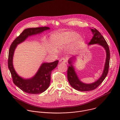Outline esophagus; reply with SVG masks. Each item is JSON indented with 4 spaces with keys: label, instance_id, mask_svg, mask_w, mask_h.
<instances>
[{
    "label": "esophagus",
    "instance_id": "34e87169",
    "mask_svg": "<svg viewBox=\"0 0 120 120\" xmlns=\"http://www.w3.org/2000/svg\"><path fill=\"white\" fill-rule=\"evenodd\" d=\"M66 62H67V59L65 58H64V57L60 59V60H59V62H60V63H66Z\"/></svg>",
    "mask_w": 120,
    "mask_h": 120
}]
</instances>
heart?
Here are the masks:
<instances>
[{
  "mask_svg": "<svg viewBox=\"0 0 120 120\" xmlns=\"http://www.w3.org/2000/svg\"><path fill=\"white\" fill-rule=\"evenodd\" d=\"M51 42L58 49L65 47L71 44V49L75 52L78 51L84 43V39L79 37V34L75 32L67 31L53 35L51 38ZM49 51L52 52H56V49L51 48Z\"/></svg>",
  "mask_w": 120,
  "mask_h": 120,
  "instance_id": "b5f03b06",
  "label": "heart"
}]
</instances>
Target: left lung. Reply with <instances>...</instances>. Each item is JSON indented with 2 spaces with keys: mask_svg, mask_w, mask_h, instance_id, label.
Listing matches in <instances>:
<instances>
[{
  "mask_svg": "<svg viewBox=\"0 0 120 120\" xmlns=\"http://www.w3.org/2000/svg\"><path fill=\"white\" fill-rule=\"evenodd\" d=\"M90 29L92 32L93 37L91 41L88 43V45L97 44L102 46L105 50L106 56L102 75L98 80L91 83H85L79 79L73 64H74V62L76 60V57H71L68 60V63L69 64L67 69V79L68 82L73 88L76 90L82 92L92 91L96 89L106 77L109 67L110 54L109 48L106 41L97 29L95 28H90Z\"/></svg>",
  "mask_w": 120,
  "mask_h": 120,
  "instance_id": "1",
  "label": "left lung"
}]
</instances>
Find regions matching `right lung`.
<instances>
[{
  "label": "right lung",
  "mask_w": 120,
  "mask_h": 120,
  "mask_svg": "<svg viewBox=\"0 0 120 120\" xmlns=\"http://www.w3.org/2000/svg\"><path fill=\"white\" fill-rule=\"evenodd\" d=\"M49 29L50 28L46 26L26 28L14 40L10 45L8 54V67L13 82L25 93L39 94L45 92L49 87L51 72L57 66L58 60L51 63H42L35 75L30 78H24L17 74L13 66V60L15 49L18 45L24 42L29 37L40 34Z\"/></svg>",
  "instance_id": "right-lung-1"
}]
</instances>
